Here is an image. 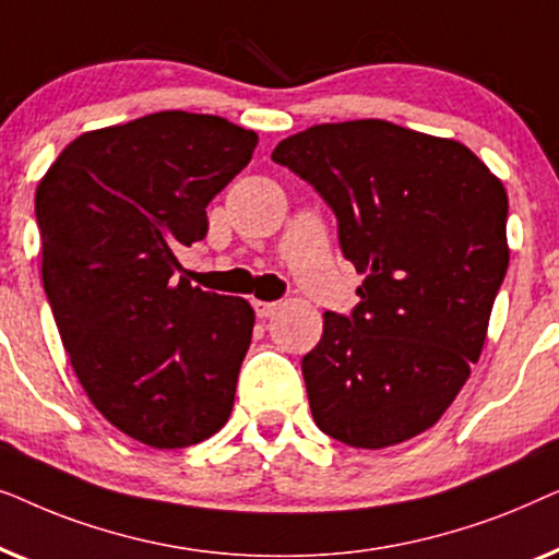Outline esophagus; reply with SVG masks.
Here are the masks:
<instances>
[{"label": "esophagus", "instance_id": "34e87169", "mask_svg": "<svg viewBox=\"0 0 559 559\" xmlns=\"http://www.w3.org/2000/svg\"><path fill=\"white\" fill-rule=\"evenodd\" d=\"M251 305H254L257 318H272L274 312H277V308H280L277 302H264V300H254Z\"/></svg>", "mask_w": 559, "mask_h": 559}]
</instances>
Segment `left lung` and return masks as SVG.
<instances>
[{"label": "left lung", "instance_id": "8db88e82", "mask_svg": "<svg viewBox=\"0 0 559 559\" xmlns=\"http://www.w3.org/2000/svg\"><path fill=\"white\" fill-rule=\"evenodd\" d=\"M277 165L331 205L343 257L366 274L350 316L325 312L302 356L316 425L350 448L425 432L471 377L509 266V198L455 140L381 119L282 140Z\"/></svg>", "mask_w": 559, "mask_h": 559}]
</instances>
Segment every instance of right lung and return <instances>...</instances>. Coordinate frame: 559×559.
Listing matches in <instances>:
<instances>
[{
    "label": "right lung",
    "instance_id": "add662e5",
    "mask_svg": "<svg viewBox=\"0 0 559 559\" xmlns=\"http://www.w3.org/2000/svg\"><path fill=\"white\" fill-rule=\"evenodd\" d=\"M257 132L211 114L157 111L81 134L35 193L43 285L94 407L150 448L226 425L254 310L178 280L205 209L249 165Z\"/></svg>",
    "mask_w": 559,
    "mask_h": 559
}]
</instances>
